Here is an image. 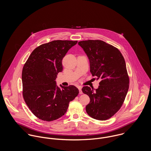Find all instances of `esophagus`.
I'll list each match as a JSON object with an SVG mask.
<instances>
[{
  "mask_svg": "<svg viewBox=\"0 0 151 151\" xmlns=\"http://www.w3.org/2000/svg\"><path fill=\"white\" fill-rule=\"evenodd\" d=\"M78 89H79V93H80V94H82V93H83V91H82V89H81L82 87L79 86L78 87Z\"/></svg>",
  "mask_w": 151,
  "mask_h": 151,
  "instance_id": "34e87169",
  "label": "esophagus"
}]
</instances>
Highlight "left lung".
<instances>
[{"label": "left lung", "instance_id": "1", "mask_svg": "<svg viewBox=\"0 0 151 151\" xmlns=\"http://www.w3.org/2000/svg\"><path fill=\"white\" fill-rule=\"evenodd\" d=\"M78 45L88 58L92 76L101 80L96 89L88 86L82 88L90 98L86 113L96 120H107L120 109L129 90L124 59L118 49L101 40L83 41Z\"/></svg>", "mask_w": 151, "mask_h": 151}]
</instances>
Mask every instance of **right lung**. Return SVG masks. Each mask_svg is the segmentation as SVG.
Returning a JSON list of instances; mask_svg holds the SVG:
<instances>
[{"label":"right lung","instance_id":"obj_1","mask_svg":"<svg viewBox=\"0 0 151 151\" xmlns=\"http://www.w3.org/2000/svg\"><path fill=\"white\" fill-rule=\"evenodd\" d=\"M77 41H53L35 48L22 71L24 99L32 113L46 122L63 116L68 104L78 94L74 86L60 87L56 79L63 71L62 59Z\"/></svg>","mask_w":151,"mask_h":151}]
</instances>
